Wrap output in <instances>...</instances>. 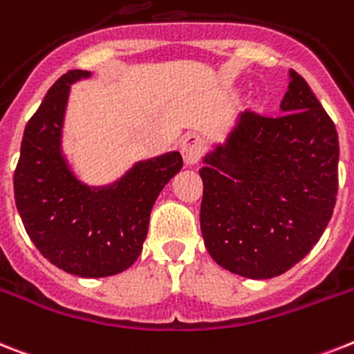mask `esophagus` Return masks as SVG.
I'll list each match as a JSON object with an SVG mask.
<instances>
[{
  "mask_svg": "<svg viewBox=\"0 0 354 354\" xmlns=\"http://www.w3.org/2000/svg\"><path fill=\"white\" fill-rule=\"evenodd\" d=\"M202 140L198 136H194V134H189V136L183 138L182 143H180V152H182L183 162H185L187 167H191V165H194V163L200 160V156H202Z\"/></svg>",
  "mask_w": 354,
  "mask_h": 354,
  "instance_id": "esophagus-1",
  "label": "esophagus"
}]
</instances>
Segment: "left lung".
I'll return each instance as SVG.
<instances>
[{"label":"left lung","instance_id":"obj_1","mask_svg":"<svg viewBox=\"0 0 354 354\" xmlns=\"http://www.w3.org/2000/svg\"><path fill=\"white\" fill-rule=\"evenodd\" d=\"M281 116L245 111L203 158L200 227L227 271L280 277L311 251L333 216L338 134L311 87L289 73Z\"/></svg>","mask_w":354,"mask_h":354}]
</instances>
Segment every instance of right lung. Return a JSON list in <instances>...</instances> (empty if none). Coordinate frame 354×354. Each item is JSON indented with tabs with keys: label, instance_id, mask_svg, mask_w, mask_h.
Wrapping results in <instances>:
<instances>
[{
	"label": "right lung",
	"instance_id": "right-lung-1",
	"mask_svg": "<svg viewBox=\"0 0 354 354\" xmlns=\"http://www.w3.org/2000/svg\"><path fill=\"white\" fill-rule=\"evenodd\" d=\"M87 71L63 74L28 120L14 171V198L28 238L63 271L83 278L112 277L138 260L158 194L183 165L176 151L138 162L118 182L88 187L62 152L71 85Z\"/></svg>",
	"mask_w": 354,
	"mask_h": 354
}]
</instances>
